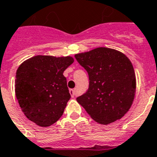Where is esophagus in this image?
Returning a JSON list of instances; mask_svg holds the SVG:
<instances>
[{
  "instance_id": "obj_1",
  "label": "esophagus",
  "mask_w": 157,
  "mask_h": 157,
  "mask_svg": "<svg viewBox=\"0 0 157 157\" xmlns=\"http://www.w3.org/2000/svg\"><path fill=\"white\" fill-rule=\"evenodd\" d=\"M70 94H71V97L74 98L75 97V90L74 89H70Z\"/></svg>"
}]
</instances>
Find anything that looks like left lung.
I'll use <instances>...</instances> for the list:
<instances>
[{
  "label": "left lung",
  "instance_id": "8db88e82",
  "mask_svg": "<svg viewBox=\"0 0 157 157\" xmlns=\"http://www.w3.org/2000/svg\"><path fill=\"white\" fill-rule=\"evenodd\" d=\"M75 58L87 71L89 87L76 98L95 121L107 124L121 119L134 99L136 77L132 63L118 51L95 48Z\"/></svg>",
  "mask_w": 157,
  "mask_h": 157
}]
</instances>
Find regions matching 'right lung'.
I'll use <instances>...</instances> for the list:
<instances>
[{
    "instance_id": "obj_1",
    "label": "right lung",
    "mask_w": 157,
    "mask_h": 157,
    "mask_svg": "<svg viewBox=\"0 0 157 157\" xmlns=\"http://www.w3.org/2000/svg\"><path fill=\"white\" fill-rule=\"evenodd\" d=\"M72 57L36 56L23 63L16 74L15 92L30 121L41 127L56 122L71 98L63 71Z\"/></svg>"
}]
</instances>
